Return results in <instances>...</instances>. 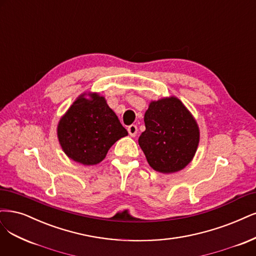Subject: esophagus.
I'll use <instances>...</instances> for the list:
<instances>
[{"instance_id":"34e87169","label":"esophagus","mask_w":256,"mask_h":256,"mask_svg":"<svg viewBox=\"0 0 256 256\" xmlns=\"http://www.w3.org/2000/svg\"><path fill=\"white\" fill-rule=\"evenodd\" d=\"M127 130L131 136H136L138 134V127L136 125H130Z\"/></svg>"}]
</instances>
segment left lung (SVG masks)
Returning <instances> with one entry per match:
<instances>
[{
  "label": "left lung",
  "mask_w": 256,
  "mask_h": 256,
  "mask_svg": "<svg viewBox=\"0 0 256 256\" xmlns=\"http://www.w3.org/2000/svg\"><path fill=\"white\" fill-rule=\"evenodd\" d=\"M144 122L146 130L140 136L138 145L152 168L174 174L190 163L199 145L200 130L178 98L152 100Z\"/></svg>",
  "instance_id": "8db88e82"
}]
</instances>
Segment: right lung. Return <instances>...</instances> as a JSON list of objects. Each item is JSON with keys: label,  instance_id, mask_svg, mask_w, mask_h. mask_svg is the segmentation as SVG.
Listing matches in <instances>:
<instances>
[{"label": "right lung", "instance_id": "right-lung-1", "mask_svg": "<svg viewBox=\"0 0 256 256\" xmlns=\"http://www.w3.org/2000/svg\"><path fill=\"white\" fill-rule=\"evenodd\" d=\"M128 136L118 118L98 93H82L61 116L57 136L64 152L82 165H96L111 146Z\"/></svg>", "mask_w": 256, "mask_h": 256}]
</instances>
